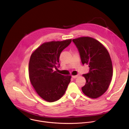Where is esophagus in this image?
I'll return each instance as SVG.
<instances>
[{
    "label": "esophagus",
    "mask_w": 129,
    "mask_h": 129,
    "mask_svg": "<svg viewBox=\"0 0 129 129\" xmlns=\"http://www.w3.org/2000/svg\"><path fill=\"white\" fill-rule=\"evenodd\" d=\"M79 76V75H77V76H72V78H73V79H76V78H78Z\"/></svg>",
    "instance_id": "obj_1"
}]
</instances>
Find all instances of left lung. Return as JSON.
I'll use <instances>...</instances> for the list:
<instances>
[{
    "mask_svg": "<svg viewBox=\"0 0 129 129\" xmlns=\"http://www.w3.org/2000/svg\"><path fill=\"white\" fill-rule=\"evenodd\" d=\"M80 53L83 65H89V71L83 75L86 84L83 92L89 98L96 99L108 89L113 76L112 64L110 54L104 45L96 39L82 37L72 40Z\"/></svg>",
    "mask_w": 129,
    "mask_h": 129,
    "instance_id": "left-lung-1",
    "label": "left lung"
}]
</instances>
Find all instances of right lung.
Here are the masks:
<instances>
[{
    "mask_svg": "<svg viewBox=\"0 0 129 129\" xmlns=\"http://www.w3.org/2000/svg\"><path fill=\"white\" fill-rule=\"evenodd\" d=\"M71 39L43 43L31 54L29 64V78L36 92L43 100L53 102L64 94L70 82V76L57 73L59 57Z\"/></svg>",
    "mask_w": 129,
    "mask_h": 129,
    "instance_id": "obj_1",
    "label": "right lung"
}]
</instances>
